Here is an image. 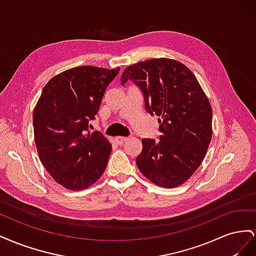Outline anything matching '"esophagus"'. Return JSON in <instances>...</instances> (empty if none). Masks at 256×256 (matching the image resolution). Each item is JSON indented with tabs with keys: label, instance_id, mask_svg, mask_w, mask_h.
Segmentation results:
<instances>
[{
	"label": "esophagus",
	"instance_id": "esophagus-1",
	"mask_svg": "<svg viewBox=\"0 0 256 256\" xmlns=\"http://www.w3.org/2000/svg\"><path fill=\"white\" fill-rule=\"evenodd\" d=\"M114 140H115V142L118 143V145H120V144H122L124 142L127 141V138H126V136H115Z\"/></svg>",
	"mask_w": 256,
	"mask_h": 256
}]
</instances>
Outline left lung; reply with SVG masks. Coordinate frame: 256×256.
I'll list each match as a JSON object with an SVG mask.
<instances>
[{"mask_svg": "<svg viewBox=\"0 0 256 256\" xmlns=\"http://www.w3.org/2000/svg\"><path fill=\"white\" fill-rule=\"evenodd\" d=\"M134 82L144 108L159 116V141L143 138L136 159L141 173L160 187H178L202 164L212 134V111L196 76L180 62L152 58L127 67L120 82Z\"/></svg>", "mask_w": 256, "mask_h": 256, "instance_id": "1", "label": "left lung"}]
</instances>
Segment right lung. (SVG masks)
Returning a JSON list of instances; mask_svg holds the SVG:
<instances>
[{
	"label": "right lung",
	"instance_id": "1",
	"mask_svg": "<svg viewBox=\"0 0 256 256\" xmlns=\"http://www.w3.org/2000/svg\"><path fill=\"white\" fill-rule=\"evenodd\" d=\"M120 68L80 66L46 84L33 114L36 148L52 178L70 190H83L102 175L112 150L99 132H90L106 90Z\"/></svg>",
	"mask_w": 256,
	"mask_h": 256
}]
</instances>
